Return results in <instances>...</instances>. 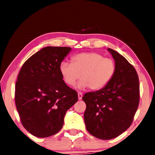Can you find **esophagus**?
<instances>
[{
    "mask_svg": "<svg viewBox=\"0 0 155 155\" xmlns=\"http://www.w3.org/2000/svg\"><path fill=\"white\" fill-rule=\"evenodd\" d=\"M83 97V94L81 92H78V100H81Z\"/></svg>",
    "mask_w": 155,
    "mask_h": 155,
    "instance_id": "34e87169",
    "label": "esophagus"
}]
</instances>
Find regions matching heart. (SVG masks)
<instances>
[{
  "instance_id": "b5f03b06",
  "label": "heart",
  "mask_w": 155,
  "mask_h": 155,
  "mask_svg": "<svg viewBox=\"0 0 155 155\" xmlns=\"http://www.w3.org/2000/svg\"><path fill=\"white\" fill-rule=\"evenodd\" d=\"M60 72L68 85L74 86L80 77L78 87L92 90L103 88L109 83L115 72L114 60L104 58L98 52H81L72 57V63L62 61Z\"/></svg>"
}]
</instances>
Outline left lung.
Here are the masks:
<instances>
[{
	"instance_id": "1",
	"label": "left lung",
	"mask_w": 155,
	"mask_h": 155,
	"mask_svg": "<svg viewBox=\"0 0 155 155\" xmlns=\"http://www.w3.org/2000/svg\"><path fill=\"white\" fill-rule=\"evenodd\" d=\"M107 50L115 60L114 77L105 87L83 97L86 128L104 140L116 137L129 128L140 102V83L134 67L117 52Z\"/></svg>"
}]
</instances>
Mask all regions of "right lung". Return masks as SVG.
I'll return each instance as SVG.
<instances>
[{"instance_id":"add662e5","label":"right lung","mask_w":155,"mask_h":155,"mask_svg":"<svg viewBox=\"0 0 155 155\" xmlns=\"http://www.w3.org/2000/svg\"><path fill=\"white\" fill-rule=\"evenodd\" d=\"M70 47L47 46L23 64L15 83V102L20 121L31 134L48 137L61 129L66 111L78 94L64 83L59 66Z\"/></svg>"}]
</instances>
